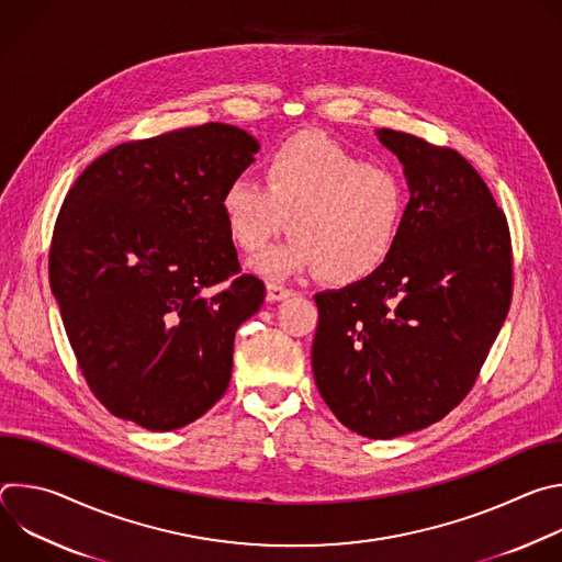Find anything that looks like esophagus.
Here are the masks:
<instances>
[{"label":"esophagus","mask_w":562,"mask_h":562,"mask_svg":"<svg viewBox=\"0 0 562 562\" xmlns=\"http://www.w3.org/2000/svg\"><path fill=\"white\" fill-rule=\"evenodd\" d=\"M289 295H293V289H289V286L280 284V282H273V280L267 284V297H269L271 302L284 300V297H289Z\"/></svg>","instance_id":"esophagus-1"}]
</instances>
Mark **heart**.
Returning <instances> with one entry per match:
<instances>
[{
    "instance_id": "1",
    "label": "heart",
    "mask_w": 562,
    "mask_h": 562,
    "mask_svg": "<svg viewBox=\"0 0 562 562\" xmlns=\"http://www.w3.org/2000/svg\"><path fill=\"white\" fill-rule=\"evenodd\" d=\"M231 243L262 254L286 228L293 237L256 262L267 276L317 269L334 284L373 276L395 249L407 187L393 171L317 133L280 142L265 159V187L235 178L220 200Z\"/></svg>"
}]
</instances>
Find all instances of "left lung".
<instances>
[{"label": "left lung", "instance_id": "obj_1", "mask_svg": "<svg viewBox=\"0 0 562 562\" xmlns=\"http://www.w3.org/2000/svg\"><path fill=\"white\" fill-rule=\"evenodd\" d=\"M378 135L405 165L403 231L373 276L315 295L311 362L336 418L389 440L467 397L509 313L514 258L503 209L458 150L391 128Z\"/></svg>", "mask_w": 562, "mask_h": 562}]
</instances>
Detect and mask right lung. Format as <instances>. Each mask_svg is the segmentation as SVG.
Instances as JSON below:
<instances>
[{"label":"right lung","mask_w":562,"mask_h":562,"mask_svg":"<svg viewBox=\"0 0 562 562\" xmlns=\"http://www.w3.org/2000/svg\"><path fill=\"white\" fill-rule=\"evenodd\" d=\"M258 148L220 122L133 139L66 193L50 291L79 371L115 418L171 431L224 395L235 331L267 289L239 269L220 200Z\"/></svg>","instance_id":"obj_1"}]
</instances>
